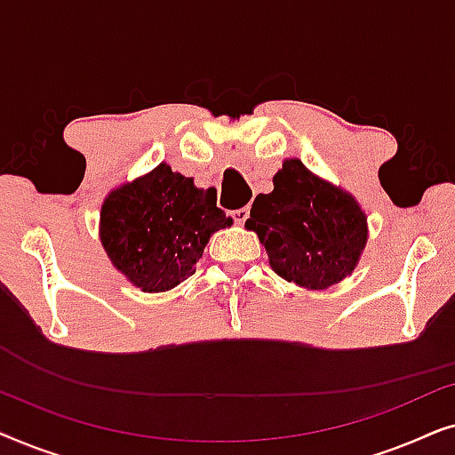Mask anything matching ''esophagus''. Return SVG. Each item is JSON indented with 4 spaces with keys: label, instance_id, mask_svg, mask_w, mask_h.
Returning <instances> with one entry per match:
<instances>
[{
    "label": "esophagus",
    "instance_id": "esophagus-1",
    "mask_svg": "<svg viewBox=\"0 0 455 455\" xmlns=\"http://www.w3.org/2000/svg\"><path fill=\"white\" fill-rule=\"evenodd\" d=\"M229 215H232V220H234L235 223H238V226H242V223H244V221L248 220V217H251V209H248V207L234 209Z\"/></svg>",
    "mask_w": 455,
    "mask_h": 455
}]
</instances>
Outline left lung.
<instances>
[{"instance_id": "left-lung-1", "label": "left lung", "mask_w": 455, "mask_h": 455, "mask_svg": "<svg viewBox=\"0 0 455 455\" xmlns=\"http://www.w3.org/2000/svg\"><path fill=\"white\" fill-rule=\"evenodd\" d=\"M248 229L259 234L271 269L302 288L325 290L350 275L366 244V215L350 195L285 161L273 192L259 195Z\"/></svg>"}]
</instances>
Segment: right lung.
<instances>
[{"instance_id":"obj_1","label":"right lung","mask_w":455,"mask_h":455,"mask_svg":"<svg viewBox=\"0 0 455 455\" xmlns=\"http://www.w3.org/2000/svg\"><path fill=\"white\" fill-rule=\"evenodd\" d=\"M232 226L213 188L157 165L105 198L101 242L111 263L142 291H165L196 271L211 234Z\"/></svg>"}]
</instances>
